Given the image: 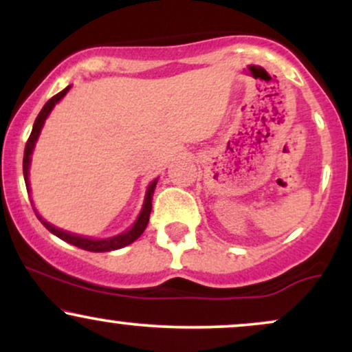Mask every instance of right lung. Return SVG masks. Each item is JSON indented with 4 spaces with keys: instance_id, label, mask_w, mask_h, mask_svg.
I'll return each instance as SVG.
<instances>
[{
    "instance_id": "right-lung-1",
    "label": "right lung",
    "mask_w": 352,
    "mask_h": 352,
    "mask_svg": "<svg viewBox=\"0 0 352 352\" xmlns=\"http://www.w3.org/2000/svg\"><path fill=\"white\" fill-rule=\"evenodd\" d=\"M71 86H67L66 89H63V91L58 92L56 96H52V98L47 100L46 104H44V107L41 109V112H39L38 117H36L34 120V125H33V131H31V135L30 139H28L26 142V147H24V157H23V173H24V182H26V188L30 190V164H31V153H33V148L36 145V140H38L39 137V132H41L43 125H44V120L47 119V116H50V112L52 111V107L56 106V104L59 102L60 99L64 98V96L67 94V91H69ZM155 185H157V180H153L151 185H148L147 188V193H145V200H144V205H142V210H140L139 217H137L135 223L132 225L131 228L125 230L124 233H120V235H116V236H111V238H104V240H94V238H87V236H80V235H74V233H69V232H64V230H59L56 227H52L51 223H47L46 220H43L41 217L36 213V217L41 220V223L46 227L52 235H56L60 240L67 241V243L78 246V248H82V250H87V252H96V253H100V252H112V250H119V248H124V246L131 245L132 241H135L137 238L144 233V230L147 228V223H148V217H151V212H152V197H153V190H155Z\"/></svg>"
}]
</instances>
